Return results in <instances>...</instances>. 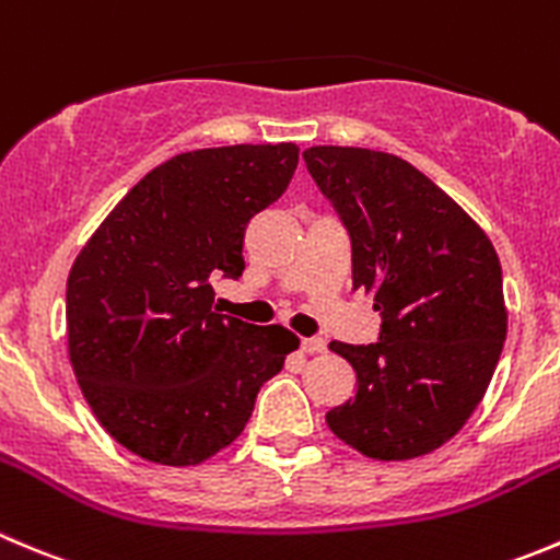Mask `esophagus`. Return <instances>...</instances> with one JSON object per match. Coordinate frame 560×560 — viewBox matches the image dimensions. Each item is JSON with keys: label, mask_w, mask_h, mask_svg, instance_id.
<instances>
[{"label": "esophagus", "mask_w": 560, "mask_h": 560, "mask_svg": "<svg viewBox=\"0 0 560 560\" xmlns=\"http://www.w3.org/2000/svg\"><path fill=\"white\" fill-rule=\"evenodd\" d=\"M301 350L308 352V355H319V352H325V341L317 339V336L314 339H303Z\"/></svg>", "instance_id": "esophagus-1"}]
</instances>
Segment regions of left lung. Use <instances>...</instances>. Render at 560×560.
<instances>
[{
	"mask_svg": "<svg viewBox=\"0 0 560 560\" xmlns=\"http://www.w3.org/2000/svg\"><path fill=\"white\" fill-rule=\"evenodd\" d=\"M303 161L350 232L352 290L383 317L374 345L330 341L358 383L325 421L363 457H424L463 430L498 366L501 259L446 191L396 155L308 148Z\"/></svg>",
	"mask_w": 560,
	"mask_h": 560,
	"instance_id": "1",
	"label": "left lung"
}]
</instances>
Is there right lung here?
<instances>
[{
    "label": "right lung",
    "instance_id": "right-lung-1",
    "mask_svg": "<svg viewBox=\"0 0 560 560\" xmlns=\"http://www.w3.org/2000/svg\"><path fill=\"white\" fill-rule=\"evenodd\" d=\"M298 148L180 153L136 183L68 276V355L103 430L159 465H199L252 418L265 380L298 350L281 325L213 306L241 279L248 221L290 186Z\"/></svg>",
    "mask_w": 560,
    "mask_h": 560
}]
</instances>
